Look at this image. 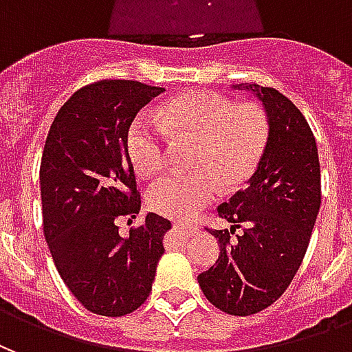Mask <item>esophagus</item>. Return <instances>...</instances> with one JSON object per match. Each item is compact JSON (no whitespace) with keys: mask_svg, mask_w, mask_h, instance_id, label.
I'll return each instance as SVG.
<instances>
[{"mask_svg":"<svg viewBox=\"0 0 352 352\" xmlns=\"http://www.w3.org/2000/svg\"><path fill=\"white\" fill-rule=\"evenodd\" d=\"M173 228H175L177 232H181V234H184V236H186V237L196 236V234H198V226H196L194 222L175 221V222H173Z\"/></svg>","mask_w":352,"mask_h":352,"instance_id":"34e87169","label":"esophagus"}]
</instances>
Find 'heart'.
I'll use <instances>...</instances> for the list:
<instances>
[{
  "label": "heart",
  "mask_w": 352,
  "mask_h": 352,
  "mask_svg": "<svg viewBox=\"0 0 352 352\" xmlns=\"http://www.w3.org/2000/svg\"><path fill=\"white\" fill-rule=\"evenodd\" d=\"M166 135L196 139L190 175L166 177L146 194L154 213L192 219L219 190L245 184L264 156L272 124L258 103H236L214 92H186L169 100L153 118L141 116L128 131V156L139 175H160L168 162Z\"/></svg>",
  "instance_id": "obj_1"
}]
</instances>
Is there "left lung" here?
<instances>
[{"instance_id":"8db88e82","label":"left lung","mask_w":352,"mask_h":352,"mask_svg":"<svg viewBox=\"0 0 352 352\" xmlns=\"http://www.w3.org/2000/svg\"><path fill=\"white\" fill-rule=\"evenodd\" d=\"M234 88L256 94L272 135L247 188L217 209L232 228L209 230L221 254L198 283L214 307L247 317L277 302L302 265L320 207V164L309 124L287 96L249 82Z\"/></svg>"}]
</instances>
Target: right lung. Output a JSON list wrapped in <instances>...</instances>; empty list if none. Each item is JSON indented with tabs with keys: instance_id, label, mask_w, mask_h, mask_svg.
<instances>
[{
	"instance_id": "1",
	"label": "right lung",
	"mask_w": 352,
	"mask_h": 352,
	"mask_svg": "<svg viewBox=\"0 0 352 352\" xmlns=\"http://www.w3.org/2000/svg\"><path fill=\"white\" fill-rule=\"evenodd\" d=\"M164 92L138 80H100L58 111L43 148V232L60 277L88 311L122 317L153 290L171 222L148 213L118 234L141 207L128 130L139 109Z\"/></svg>"
}]
</instances>
